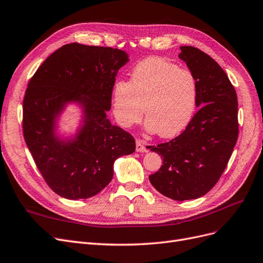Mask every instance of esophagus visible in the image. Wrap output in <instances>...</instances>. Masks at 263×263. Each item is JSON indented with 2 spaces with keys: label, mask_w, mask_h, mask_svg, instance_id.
I'll return each mask as SVG.
<instances>
[{
  "label": "esophagus",
  "mask_w": 263,
  "mask_h": 263,
  "mask_svg": "<svg viewBox=\"0 0 263 263\" xmlns=\"http://www.w3.org/2000/svg\"><path fill=\"white\" fill-rule=\"evenodd\" d=\"M135 149H137V152H139V153H144V152H147L148 151L147 147H146V144H145L141 140L137 141V147H135Z\"/></svg>",
  "instance_id": "esophagus-1"
}]
</instances>
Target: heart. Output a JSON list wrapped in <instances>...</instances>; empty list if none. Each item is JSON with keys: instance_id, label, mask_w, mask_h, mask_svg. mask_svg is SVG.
I'll list each match as a JSON object with an SVG mask.
<instances>
[{"instance_id": "1", "label": "heart", "mask_w": 263, "mask_h": 263, "mask_svg": "<svg viewBox=\"0 0 263 263\" xmlns=\"http://www.w3.org/2000/svg\"><path fill=\"white\" fill-rule=\"evenodd\" d=\"M196 96L195 77L189 69L152 57L133 68L129 82H115L112 112L121 126L130 128L142 119L145 107L146 130L172 138L190 123Z\"/></svg>"}]
</instances>
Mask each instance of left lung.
Returning <instances> with one entry per match:
<instances>
[{"label":"left lung","mask_w":263,"mask_h":263,"mask_svg":"<svg viewBox=\"0 0 263 263\" xmlns=\"http://www.w3.org/2000/svg\"><path fill=\"white\" fill-rule=\"evenodd\" d=\"M197 85L199 110L180 135L148 146L162 157L160 169L149 176L152 185L174 200L196 199L216 185L226 170L238 138L237 95L224 70L194 46H181Z\"/></svg>","instance_id":"1"}]
</instances>
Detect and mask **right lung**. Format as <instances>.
<instances>
[{
  "label": "right lung",
  "instance_id": "obj_1",
  "mask_svg": "<svg viewBox=\"0 0 263 263\" xmlns=\"http://www.w3.org/2000/svg\"><path fill=\"white\" fill-rule=\"evenodd\" d=\"M128 54L112 47L66 44L48 56L28 83L23 104L27 146L50 189L67 199H86L112 179L117 158L135 151L132 135L107 118L112 87ZM84 108V125L67 142L54 134L67 102Z\"/></svg>",
  "mask_w": 263,
  "mask_h": 263
}]
</instances>
